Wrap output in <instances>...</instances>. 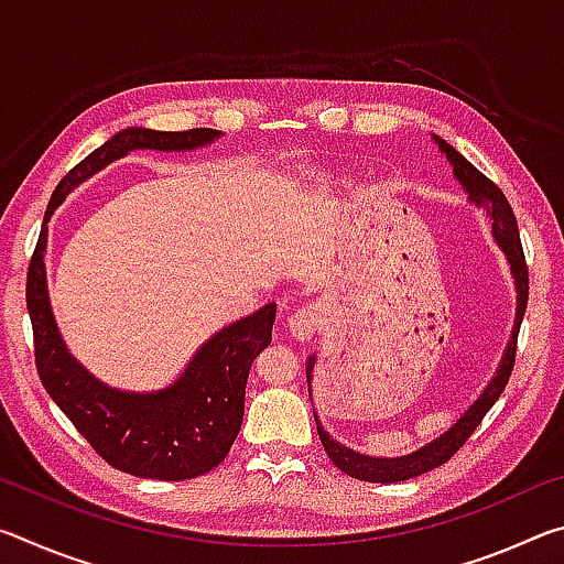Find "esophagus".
<instances>
[{"instance_id":"obj_1","label":"esophagus","mask_w":564,"mask_h":564,"mask_svg":"<svg viewBox=\"0 0 564 564\" xmlns=\"http://www.w3.org/2000/svg\"><path fill=\"white\" fill-rule=\"evenodd\" d=\"M318 308L313 303H305L295 308L289 318V333L295 343H308L318 328Z\"/></svg>"}]
</instances>
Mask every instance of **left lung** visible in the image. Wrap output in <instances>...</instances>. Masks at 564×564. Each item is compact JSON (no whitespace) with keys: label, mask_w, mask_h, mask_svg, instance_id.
<instances>
[{"label":"left lung","mask_w":564,"mask_h":564,"mask_svg":"<svg viewBox=\"0 0 564 564\" xmlns=\"http://www.w3.org/2000/svg\"><path fill=\"white\" fill-rule=\"evenodd\" d=\"M433 141L441 149V154H445L447 164L453 166V176L457 178V184L463 186V191L470 198V204L477 208H482L485 214L490 216L492 221V238L498 241L500 251L508 259L512 281H514V293H518V308H514V326L510 333L508 346H505V352L500 358V366L495 370V376L490 378V383L485 386L480 395L475 398V403L465 410V413L455 420V423L447 427L445 433H441L435 441L420 445L417 451L408 453V455H398V457H378V455H362L352 447L338 443L336 437H330L326 427L321 425L318 415L316 425H318V437L323 447H326L328 457L333 465L338 467L340 473H346L356 480H366V482H403L410 480V477H417L427 470H435L437 465H443L451 460V457L460 451L465 445L467 437L475 433V427L480 425V420L488 415V410L495 405V400L502 395L505 386H508L512 366H514V350H518V333H520V323L524 316V308H528V265H524V253H522V243H520V231H518V221H514V214L508 204V198L502 196V191L492 184L488 176H482L470 161H467L460 151H455L445 139L433 137ZM316 352H311L308 360H305V378H308V395L311 393V380H313V370H316Z\"/></svg>","instance_id":"8db88e82"}]
</instances>
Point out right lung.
Listing matches in <instances>:
<instances>
[{"mask_svg": "<svg viewBox=\"0 0 564 564\" xmlns=\"http://www.w3.org/2000/svg\"><path fill=\"white\" fill-rule=\"evenodd\" d=\"M216 139H221L216 129L129 127L113 133L59 181L46 206L40 243L26 273L34 358L46 393L104 460L149 480H191L224 463L243 423L248 370L256 356L271 346L275 303H265L251 316L214 333L191 356L184 373L166 388L147 393L111 388L72 356L56 326L46 289V224L76 186L131 151H194Z\"/></svg>", "mask_w": 564, "mask_h": 564, "instance_id": "add662e5", "label": "right lung"}]
</instances>
